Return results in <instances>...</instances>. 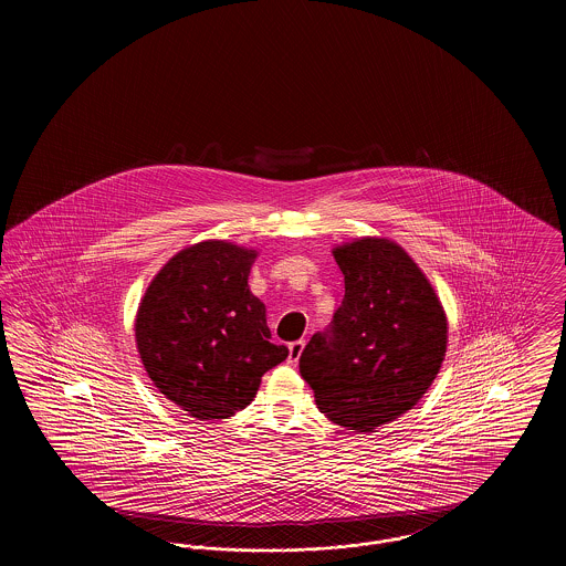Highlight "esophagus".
I'll return each mask as SVG.
<instances>
[{
  "instance_id": "34e87169",
  "label": "esophagus",
  "mask_w": 566,
  "mask_h": 566,
  "mask_svg": "<svg viewBox=\"0 0 566 566\" xmlns=\"http://www.w3.org/2000/svg\"><path fill=\"white\" fill-rule=\"evenodd\" d=\"M303 348H305V339H298V342L289 344V363H291V365H295L296 360L301 358Z\"/></svg>"
}]
</instances>
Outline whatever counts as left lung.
Returning <instances> with one entry per match:
<instances>
[{"instance_id": "1", "label": "left lung", "mask_w": 566, "mask_h": 566, "mask_svg": "<svg viewBox=\"0 0 566 566\" xmlns=\"http://www.w3.org/2000/svg\"><path fill=\"white\" fill-rule=\"evenodd\" d=\"M346 295L298 358L324 416L354 432L395 422L427 395L448 350V316L429 277L386 238L333 248Z\"/></svg>"}]
</instances>
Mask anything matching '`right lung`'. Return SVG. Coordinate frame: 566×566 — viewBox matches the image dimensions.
Returning a JSON list of instances; mask_svg holds the SVG:
<instances>
[{
    "label": "right lung",
    "instance_id": "right-lung-1",
    "mask_svg": "<svg viewBox=\"0 0 566 566\" xmlns=\"http://www.w3.org/2000/svg\"><path fill=\"white\" fill-rule=\"evenodd\" d=\"M259 252L206 240L174 254L135 314V344L165 399L197 420H222L256 397L286 356L271 344L265 303L248 275Z\"/></svg>",
    "mask_w": 566,
    "mask_h": 566
}]
</instances>
